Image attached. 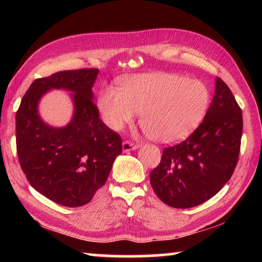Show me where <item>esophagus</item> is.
I'll use <instances>...</instances> for the list:
<instances>
[{"mask_svg": "<svg viewBox=\"0 0 262 262\" xmlns=\"http://www.w3.org/2000/svg\"><path fill=\"white\" fill-rule=\"evenodd\" d=\"M138 148V144L136 143H133L129 141H125L122 143V151L124 152H130V151H134V149Z\"/></svg>", "mask_w": 262, "mask_h": 262, "instance_id": "esophagus-1", "label": "esophagus"}]
</instances>
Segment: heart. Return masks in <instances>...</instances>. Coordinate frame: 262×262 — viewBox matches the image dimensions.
I'll return each instance as SVG.
<instances>
[{
	"mask_svg": "<svg viewBox=\"0 0 262 262\" xmlns=\"http://www.w3.org/2000/svg\"><path fill=\"white\" fill-rule=\"evenodd\" d=\"M210 93L199 80L174 73H153L132 76L120 91L109 88L100 93L98 107L111 129L120 130L141 115L144 133L160 143L183 140L203 121Z\"/></svg>",
	"mask_w": 262,
	"mask_h": 262,
	"instance_id": "heart-1",
	"label": "heart"
}]
</instances>
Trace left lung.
<instances>
[{"label": "left lung", "mask_w": 262, "mask_h": 262, "mask_svg": "<svg viewBox=\"0 0 262 262\" xmlns=\"http://www.w3.org/2000/svg\"><path fill=\"white\" fill-rule=\"evenodd\" d=\"M242 128L240 105L217 77L202 124L183 142L164 147L160 164L149 174L157 196L174 208L194 207L215 196L234 172Z\"/></svg>", "instance_id": "8db88e82"}]
</instances>
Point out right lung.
Listing matches in <instances>:
<instances>
[{
    "mask_svg": "<svg viewBox=\"0 0 262 262\" xmlns=\"http://www.w3.org/2000/svg\"><path fill=\"white\" fill-rule=\"evenodd\" d=\"M98 73V69L71 70L35 80L15 115L16 153L27 180L66 207L90 203L122 151L120 135L99 118L92 100ZM51 88L75 92V116L66 127L48 126L37 115L38 99Z\"/></svg>",
    "mask_w": 262,
    "mask_h": 262,
    "instance_id": "1",
    "label": "right lung"
}]
</instances>
